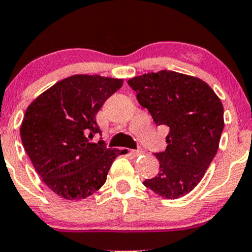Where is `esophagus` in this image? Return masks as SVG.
Returning <instances> with one entry per match:
<instances>
[{
	"label": "esophagus",
	"instance_id": "esophagus-1",
	"mask_svg": "<svg viewBox=\"0 0 252 252\" xmlns=\"http://www.w3.org/2000/svg\"><path fill=\"white\" fill-rule=\"evenodd\" d=\"M131 154L134 156H138L141 154H143V150L142 149H135V150H131Z\"/></svg>",
	"mask_w": 252,
	"mask_h": 252
}]
</instances>
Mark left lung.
Here are the masks:
<instances>
[{
	"mask_svg": "<svg viewBox=\"0 0 252 252\" xmlns=\"http://www.w3.org/2000/svg\"><path fill=\"white\" fill-rule=\"evenodd\" d=\"M138 103L158 126H167V148L156 153L160 170L143 185L156 194L176 199L200 182L218 150L224 108L206 83L174 71L143 74L128 80Z\"/></svg>",
	"mask_w": 252,
	"mask_h": 252,
	"instance_id": "left-lung-1",
	"label": "left lung"
}]
</instances>
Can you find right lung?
Segmentation results:
<instances>
[{"instance_id": "add662e5", "label": "right lung", "mask_w": 252, "mask_h": 252, "mask_svg": "<svg viewBox=\"0 0 252 252\" xmlns=\"http://www.w3.org/2000/svg\"><path fill=\"white\" fill-rule=\"evenodd\" d=\"M122 79L77 74L60 80L33 100L20 135L34 168L56 194L78 200L105 184L118 149L106 148L96 115L122 86Z\"/></svg>"}]
</instances>
